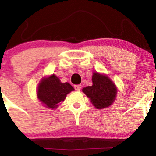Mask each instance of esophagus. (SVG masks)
Segmentation results:
<instances>
[{
	"label": "esophagus",
	"mask_w": 156,
	"mask_h": 156,
	"mask_svg": "<svg viewBox=\"0 0 156 156\" xmlns=\"http://www.w3.org/2000/svg\"><path fill=\"white\" fill-rule=\"evenodd\" d=\"M81 85H75V89L76 91H79L81 90Z\"/></svg>",
	"instance_id": "obj_1"
}]
</instances>
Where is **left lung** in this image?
I'll return each instance as SVG.
<instances>
[{"label":"left lung","mask_w":156,"mask_h":156,"mask_svg":"<svg viewBox=\"0 0 156 156\" xmlns=\"http://www.w3.org/2000/svg\"><path fill=\"white\" fill-rule=\"evenodd\" d=\"M92 80V86H87L82 89L84 93L97 109H103L110 106L116 94V88L113 82L108 77L97 72L93 73Z\"/></svg>","instance_id":"1"}]
</instances>
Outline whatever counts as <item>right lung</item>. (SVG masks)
<instances>
[{
	"label": "right lung",
	"mask_w": 156,
	"mask_h": 156,
	"mask_svg": "<svg viewBox=\"0 0 156 156\" xmlns=\"http://www.w3.org/2000/svg\"><path fill=\"white\" fill-rule=\"evenodd\" d=\"M74 90L68 82L61 83L56 75L43 79L39 85L38 98L48 108L54 109L65 99L67 94Z\"/></svg>",
	"instance_id": "obj_1"
}]
</instances>
